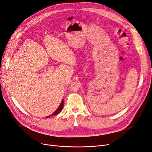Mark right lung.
Listing matches in <instances>:
<instances>
[{
    "label": "right lung",
    "instance_id": "obj_1",
    "mask_svg": "<svg viewBox=\"0 0 152 152\" xmlns=\"http://www.w3.org/2000/svg\"><path fill=\"white\" fill-rule=\"evenodd\" d=\"M63 105H64V101H63V99L62 101H61V104H60V105H59L58 108L53 113V114L51 115V116H55V115H58V114H60V113H61V110H62L63 108ZM50 117V116H47V117Z\"/></svg>",
    "mask_w": 152,
    "mask_h": 152
}]
</instances>
